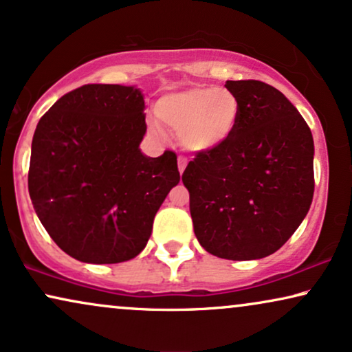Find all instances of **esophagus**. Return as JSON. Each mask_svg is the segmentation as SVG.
<instances>
[{
	"label": "esophagus",
	"mask_w": 352,
	"mask_h": 352,
	"mask_svg": "<svg viewBox=\"0 0 352 352\" xmlns=\"http://www.w3.org/2000/svg\"><path fill=\"white\" fill-rule=\"evenodd\" d=\"M179 172L180 173H184L185 172V168H186V159L185 157H179Z\"/></svg>",
	"instance_id": "34e87169"
}]
</instances>
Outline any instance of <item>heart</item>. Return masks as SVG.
Masks as SVG:
<instances>
[{"label": "heart", "instance_id": "b5f03b06", "mask_svg": "<svg viewBox=\"0 0 352 352\" xmlns=\"http://www.w3.org/2000/svg\"><path fill=\"white\" fill-rule=\"evenodd\" d=\"M240 111L235 93L210 85L168 93L156 104L157 119L179 133L182 146L196 154L223 146L235 133ZM153 130L161 133L157 125Z\"/></svg>", "mask_w": 352, "mask_h": 352}]
</instances>
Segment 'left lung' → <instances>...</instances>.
Wrapping results in <instances>:
<instances>
[{"instance_id":"left-lung-1","label":"left lung","mask_w":352,"mask_h":352,"mask_svg":"<svg viewBox=\"0 0 352 352\" xmlns=\"http://www.w3.org/2000/svg\"><path fill=\"white\" fill-rule=\"evenodd\" d=\"M240 101L235 133L196 154L182 182L199 245L230 261L278 251L309 212L314 196V140L296 107L259 80H228Z\"/></svg>"}]
</instances>
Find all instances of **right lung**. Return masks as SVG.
<instances>
[{"mask_svg":"<svg viewBox=\"0 0 352 352\" xmlns=\"http://www.w3.org/2000/svg\"><path fill=\"white\" fill-rule=\"evenodd\" d=\"M144 95L137 87L91 83L41 117L32 140L29 193L53 241L87 264L133 259L154 215L179 185L177 156L142 153Z\"/></svg>","mask_w":352,"mask_h":352,"instance_id":"1","label":"right lung"}]
</instances>
